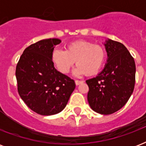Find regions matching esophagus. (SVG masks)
Masks as SVG:
<instances>
[{"mask_svg":"<svg viewBox=\"0 0 146 146\" xmlns=\"http://www.w3.org/2000/svg\"><path fill=\"white\" fill-rule=\"evenodd\" d=\"M75 83H76V86H79V85L83 83V82H82V81H80V80H76Z\"/></svg>","mask_w":146,"mask_h":146,"instance_id":"obj_1","label":"esophagus"}]
</instances>
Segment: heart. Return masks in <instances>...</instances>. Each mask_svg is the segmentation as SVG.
Instances as JSON below:
<instances>
[{
    "instance_id": "heart-1",
    "label": "heart",
    "mask_w": 146,
    "mask_h": 146,
    "mask_svg": "<svg viewBox=\"0 0 146 146\" xmlns=\"http://www.w3.org/2000/svg\"><path fill=\"white\" fill-rule=\"evenodd\" d=\"M106 59L105 49L99 44L80 40L67 44L66 50L55 48L51 53V60L58 70L67 73L75 63L77 66L73 74L76 76L94 75L104 66Z\"/></svg>"
}]
</instances>
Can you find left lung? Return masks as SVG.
<instances>
[{
	"label": "left lung",
	"instance_id": "obj_1",
	"mask_svg": "<svg viewBox=\"0 0 146 146\" xmlns=\"http://www.w3.org/2000/svg\"><path fill=\"white\" fill-rule=\"evenodd\" d=\"M108 54L104 69L96 77L86 80L88 102L94 111L111 114L124 106L135 86L136 64L123 44L108 38L103 43Z\"/></svg>",
	"mask_w": 146,
	"mask_h": 146
}]
</instances>
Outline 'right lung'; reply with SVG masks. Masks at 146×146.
Masks as SVG:
<instances>
[{
	"label": "right lung",
	"mask_w": 146,
	"mask_h": 146,
	"mask_svg": "<svg viewBox=\"0 0 146 146\" xmlns=\"http://www.w3.org/2000/svg\"><path fill=\"white\" fill-rule=\"evenodd\" d=\"M61 40L38 41L24 50L16 68L18 92L35 113L50 116L66 107L75 89L74 80L54 68L51 53Z\"/></svg>",
	"instance_id": "1"
}]
</instances>
